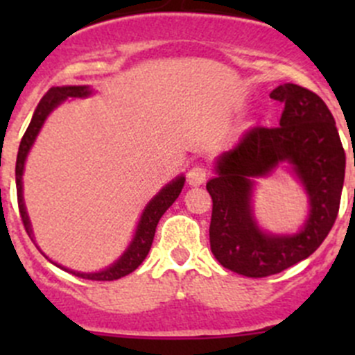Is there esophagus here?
Segmentation results:
<instances>
[{
  "label": "esophagus",
  "instance_id": "esophagus-1",
  "mask_svg": "<svg viewBox=\"0 0 355 355\" xmlns=\"http://www.w3.org/2000/svg\"><path fill=\"white\" fill-rule=\"evenodd\" d=\"M206 178H207V170L202 166V164H194V166H192L187 173L189 185H194V187L204 184V182H206Z\"/></svg>",
  "mask_w": 355,
  "mask_h": 355
}]
</instances>
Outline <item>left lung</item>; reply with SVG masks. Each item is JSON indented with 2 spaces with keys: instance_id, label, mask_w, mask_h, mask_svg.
Segmentation results:
<instances>
[{
  "instance_id": "8db88e82",
  "label": "left lung",
  "mask_w": 355,
  "mask_h": 355,
  "mask_svg": "<svg viewBox=\"0 0 355 355\" xmlns=\"http://www.w3.org/2000/svg\"><path fill=\"white\" fill-rule=\"evenodd\" d=\"M270 98L285 103L280 127L247 130L218 157L216 177L206 184L213 199L211 252L223 268L250 278L280 273L323 244L345 177V151L323 99L295 84L278 85ZM284 164L303 184L310 214L297 234H270L257 225L252 196L257 178Z\"/></svg>"
}]
</instances>
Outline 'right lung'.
<instances>
[{
    "label": "right lung",
    "instance_id": "add662e5",
    "mask_svg": "<svg viewBox=\"0 0 355 355\" xmlns=\"http://www.w3.org/2000/svg\"><path fill=\"white\" fill-rule=\"evenodd\" d=\"M92 94V89L89 85H62V87H51L42 99L39 101L37 108H35L34 114H32V120L28 123L27 130H25L22 142H20L19 155H17V166H15V182H17V199H19V209L20 216H22L24 227L27 230L28 237L34 241V234H32V225L31 220H28L27 209H25L24 202V184H22V175L25 168V159H27L28 151L34 146L35 137L41 132L42 125H44L46 118L49 116L53 110L58 108L63 101H67L68 98H89ZM185 177L180 175V177L173 178L170 184L164 185L159 192L146 204L144 211H142L141 218H139L137 228H135V234L132 242L128 244L125 252L114 261L113 264L101 271H94V273H82V271H73L68 270V268H63L62 264H56L62 270L68 271V273L75 275L78 278H85V280H96V282H111L118 280V278L125 277V275L132 273L134 270H137L141 266L142 261L148 256L149 249L153 245V239H155V232L157 227V221L163 216L164 211L171 206V204L177 200L178 196H180L182 189H184ZM35 242V241H34Z\"/></svg>",
    "mask_w": 355,
    "mask_h": 355
}]
</instances>
